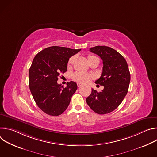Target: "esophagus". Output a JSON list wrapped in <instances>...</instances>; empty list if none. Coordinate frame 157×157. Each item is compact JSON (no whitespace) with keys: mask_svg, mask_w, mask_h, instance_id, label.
<instances>
[{"mask_svg":"<svg viewBox=\"0 0 157 157\" xmlns=\"http://www.w3.org/2000/svg\"><path fill=\"white\" fill-rule=\"evenodd\" d=\"M77 85H78V87H80L82 86V84H80V83H77Z\"/></svg>","mask_w":157,"mask_h":157,"instance_id":"esophagus-1","label":"esophagus"}]
</instances>
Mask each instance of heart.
<instances>
[{
  "instance_id": "obj_1",
  "label": "heart",
  "mask_w": 157,
  "mask_h": 157,
  "mask_svg": "<svg viewBox=\"0 0 157 157\" xmlns=\"http://www.w3.org/2000/svg\"><path fill=\"white\" fill-rule=\"evenodd\" d=\"M97 58V57L94 56L90 55L88 56V59L91 60V59H92L93 58ZM74 60H75V56L71 57L68 61V65L70 66V65L72 64ZM72 78L73 80H75L78 82L85 84V83H87L90 81L93 78V76L91 74L86 73H83V72H76L73 74Z\"/></svg>"
}]
</instances>
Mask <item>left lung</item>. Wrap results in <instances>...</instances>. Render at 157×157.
I'll return each mask as SVG.
<instances>
[{
	"label": "left lung",
	"mask_w": 157,
	"mask_h": 157,
	"mask_svg": "<svg viewBox=\"0 0 157 157\" xmlns=\"http://www.w3.org/2000/svg\"><path fill=\"white\" fill-rule=\"evenodd\" d=\"M89 51L102 60V73L95 83L104 86V89L98 93L92 89L86 102L96 113L108 114L118 107L128 92L130 81L128 67L123 56L110 47L96 46Z\"/></svg>",
	"instance_id": "1"
}]
</instances>
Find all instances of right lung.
Returning <instances> with one entry per match:
<instances>
[{
    "instance_id": "obj_1",
    "label": "right lung",
    "mask_w": 157,
    "mask_h": 157,
    "mask_svg": "<svg viewBox=\"0 0 157 157\" xmlns=\"http://www.w3.org/2000/svg\"><path fill=\"white\" fill-rule=\"evenodd\" d=\"M79 51L53 46L41 50L33 59L29 70L30 90L38 107L47 114L59 116L68 107L77 84L68 82L64 87L57 81L67 71L70 58Z\"/></svg>"
}]
</instances>
